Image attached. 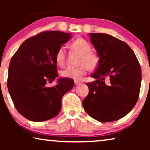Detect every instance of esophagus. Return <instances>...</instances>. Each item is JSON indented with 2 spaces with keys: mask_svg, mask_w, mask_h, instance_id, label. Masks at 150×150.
Masks as SVG:
<instances>
[{
  "mask_svg": "<svg viewBox=\"0 0 150 150\" xmlns=\"http://www.w3.org/2000/svg\"><path fill=\"white\" fill-rule=\"evenodd\" d=\"M74 83L76 85H79L81 84V81H74Z\"/></svg>",
  "mask_w": 150,
  "mask_h": 150,
  "instance_id": "1",
  "label": "esophagus"
}]
</instances>
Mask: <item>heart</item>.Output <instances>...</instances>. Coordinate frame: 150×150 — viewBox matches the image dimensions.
I'll return each instance as SVG.
<instances>
[{"instance_id":"heart-1","label":"heart","mask_w":150,"mask_h":150,"mask_svg":"<svg viewBox=\"0 0 150 150\" xmlns=\"http://www.w3.org/2000/svg\"><path fill=\"white\" fill-rule=\"evenodd\" d=\"M71 48L76 52L81 54L79 65L80 66L76 68H67L61 71L63 77L72 79L74 80H81L85 75L88 70L96 69L98 65V59L96 55L91 52V47L87 41L82 38L76 40L71 44ZM65 47L61 46L57 50L55 54V61L57 64L63 66L65 61Z\"/></svg>"}]
</instances>
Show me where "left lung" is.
<instances>
[{
	"instance_id": "left-lung-1",
	"label": "left lung",
	"mask_w": 150,
	"mask_h": 150,
	"mask_svg": "<svg viewBox=\"0 0 150 150\" xmlns=\"http://www.w3.org/2000/svg\"><path fill=\"white\" fill-rule=\"evenodd\" d=\"M99 63L87 83L89 94L83 101L84 109L100 122L124 117L139 98L141 69L138 59L126 43L105 33H89ZM107 77L109 81L105 83Z\"/></svg>"
}]
</instances>
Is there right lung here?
Wrapping results in <instances>:
<instances>
[{
	"instance_id": "add662e5",
	"label": "right lung",
	"mask_w": 150,
	"mask_h": 150,
	"mask_svg": "<svg viewBox=\"0 0 150 150\" xmlns=\"http://www.w3.org/2000/svg\"><path fill=\"white\" fill-rule=\"evenodd\" d=\"M71 38V33L50 30L24 41L12 57L7 88L14 106L24 117L44 122L57 116L63 96L72 89V79H60L52 87L46 86L59 74L55 54Z\"/></svg>"
}]
</instances>
